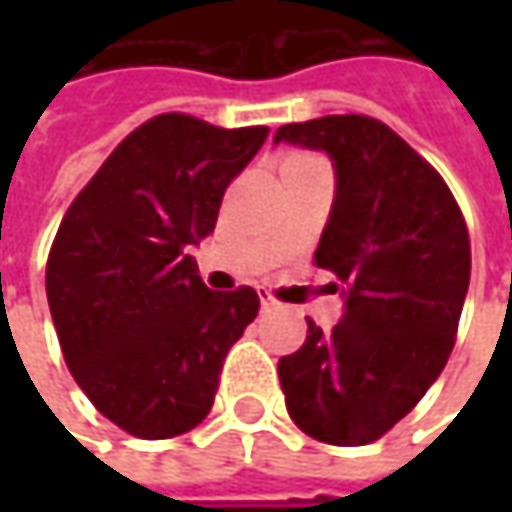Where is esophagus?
Masks as SVG:
<instances>
[{
  "mask_svg": "<svg viewBox=\"0 0 512 512\" xmlns=\"http://www.w3.org/2000/svg\"><path fill=\"white\" fill-rule=\"evenodd\" d=\"M259 299H262V310H273L276 307V299L267 290H259Z\"/></svg>",
  "mask_w": 512,
  "mask_h": 512,
  "instance_id": "obj_1",
  "label": "esophagus"
}]
</instances>
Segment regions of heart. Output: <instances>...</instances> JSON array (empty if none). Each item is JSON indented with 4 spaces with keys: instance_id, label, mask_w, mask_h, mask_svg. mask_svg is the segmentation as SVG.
<instances>
[{
    "instance_id": "b5f03b06",
    "label": "heart",
    "mask_w": 512,
    "mask_h": 512,
    "mask_svg": "<svg viewBox=\"0 0 512 512\" xmlns=\"http://www.w3.org/2000/svg\"><path fill=\"white\" fill-rule=\"evenodd\" d=\"M296 159H299V156H296Z\"/></svg>"
}]
</instances>
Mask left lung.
<instances>
[{
    "instance_id": "8db88e82",
    "label": "left lung",
    "mask_w": 512,
    "mask_h": 512,
    "mask_svg": "<svg viewBox=\"0 0 512 512\" xmlns=\"http://www.w3.org/2000/svg\"><path fill=\"white\" fill-rule=\"evenodd\" d=\"M276 142L327 150L336 165L313 262L347 287L342 322L325 333L307 319L305 344L279 359L287 413L316 442L370 444L419 404L456 344L470 285L462 207L439 170L373 116L293 122Z\"/></svg>"
}]
</instances>
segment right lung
<instances>
[{"label": "right lung", "mask_w": 512, "mask_h": 512, "mask_svg": "<svg viewBox=\"0 0 512 512\" xmlns=\"http://www.w3.org/2000/svg\"><path fill=\"white\" fill-rule=\"evenodd\" d=\"M270 130L159 113L76 193L45 267L62 356L93 407L136 439L193 430L227 350L259 313L253 287L210 290L187 247L216 227Z\"/></svg>", "instance_id": "1"}]
</instances>
